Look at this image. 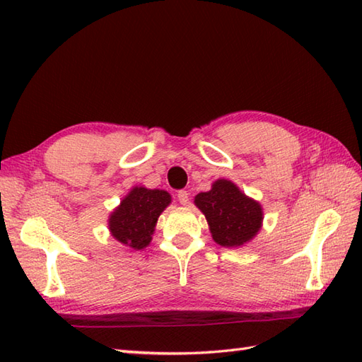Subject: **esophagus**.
Segmentation results:
<instances>
[{
  "label": "esophagus",
  "instance_id": "34e87169",
  "mask_svg": "<svg viewBox=\"0 0 362 362\" xmlns=\"http://www.w3.org/2000/svg\"><path fill=\"white\" fill-rule=\"evenodd\" d=\"M177 199H179V202H180L182 205H188V202H189L188 191H185V189L179 191V193H177Z\"/></svg>",
  "mask_w": 362,
  "mask_h": 362
}]
</instances>
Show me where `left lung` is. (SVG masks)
<instances>
[{
    "mask_svg": "<svg viewBox=\"0 0 362 362\" xmlns=\"http://www.w3.org/2000/svg\"><path fill=\"white\" fill-rule=\"evenodd\" d=\"M194 205L209 222L214 243L222 247H243L263 227V206L232 180H214L210 191L194 197Z\"/></svg>",
    "mask_w": 362,
    "mask_h": 362,
    "instance_id": "obj_1",
    "label": "left lung"
}]
</instances>
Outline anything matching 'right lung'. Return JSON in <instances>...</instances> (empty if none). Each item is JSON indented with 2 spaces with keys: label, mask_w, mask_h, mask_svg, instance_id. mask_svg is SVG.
<instances>
[{
  "label": "right lung",
  "mask_w": 362,
  "mask_h": 362,
  "mask_svg": "<svg viewBox=\"0 0 362 362\" xmlns=\"http://www.w3.org/2000/svg\"><path fill=\"white\" fill-rule=\"evenodd\" d=\"M169 204L168 191L136 185L109 214V232L126 247L143 250L151 244L160 214Z\"/></svg>",
  "instance_id": "add662e5"
}]
</instances>
